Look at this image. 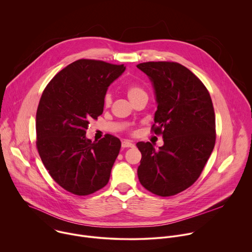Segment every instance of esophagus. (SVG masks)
Masks as SVG:
<instances>
[{
    "label": "esophagus",
    "instance_id": "1",
    "mask_svg": "<svg viewBox=\"0 0 252 252\" xmlns=\"http://www.w3.org/2000/svg\"><path fill=\"white\" fill-rule=\"evenodd\" d=\"M134 147H135V145L132 142H130L128 140L122 141V148H134Z\"/></svg>",
    "mask_w": 252,
    "mask_h": 252
}]
</instances>
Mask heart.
<instances>
[{"mask_svg": "<svg viewBox=\"0 0 252 252\" xmlns=\"http://www.w3.org/2000/svg\"><path fill=\"white\" fill-rule=\"evenodd\" d=\"M125 92L129 97V99L132 102H135L136 100L142 98V97H147L148 98V94L147 92L144 90V88H142L140 85L135 84V83H130L126 86L125 88ZM111 94L109 93L105 94L104 97H103V105L105 107L109 106L111 104Z\"/></svg>", "mask_w": 252, "mask_h": 252, "instance_id": "1", "label": "heart"}]
</instances>
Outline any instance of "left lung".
<instances>
[{
    "instance_id": "1",
    "label": "left lung",
    "mask_w": 252,
    "mask_h": 252,
    "mask_svg": "<svg viewBox=\"0 0 252 252\" xmlns=\"http://www.w3.org/2000/svg\"><path fill=\"white\" fill-rule=\"evenodd\" d=\"M137 67L153 82L158 110L152 132L162 135L156 150L139 142L141 184L168 197L190 187L200 176L216 142V118L210 94L186 67L176 62H145Z\"/></svg>"
}]
</instances>
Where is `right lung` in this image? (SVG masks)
<instances>
[{
    "label": "right lung",
    "mask_w": 252,
    "mask_h": 252,
    "mask_svg": "<svg viewBox=\"0 0 252 252\" xmlns=\"http://www.w3.org/2000/svg\"><path fill=\"white\" fill-rule=\"evenodd\" d=\"M124 65L80 59L60 71L44 89L36 112V148L50 176L68 192L86 196L104 187L121 142L106 134L86 137L89 123L103 112L109 85Z\"/></svg>",
    "instance_id": "right-lung-1"
}]
</instances>
